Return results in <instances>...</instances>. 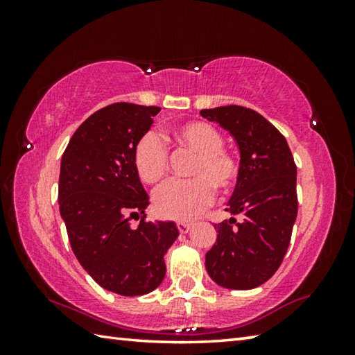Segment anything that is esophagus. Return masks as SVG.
Here are the masks:
<instances>
[{
	"mask_svg": "<svg viewBox=\"0 0 355 355\" xmlns=\"http://www.w3.org/2000/svg\"><path fill=\"white\" fill-rule=\"evenodd\" d=\"M192 224H189V222H177V228L180 233H188L191 230Z\"/></svg>",
	"mask_w": 355,
	"mask_h": 355,
	"instance_id": "esophagus-1",
	"label": "esophagus"
}]
</instances>
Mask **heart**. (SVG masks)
Here are the masks:
<instances>
[{"label": "heart", "instance_id": "heart-1", "mask_svg": "<svg viewBox=\"0 0 355 355\" xmlns=\"http://www.w3.org/2000/svg\"><path fill=\"white\" fill-rule=\"evenodd\" d=\"M177 146L196 153L189 175L192 180H172L155 192L156 213L167 219L189 220L200 214L214 199V185L227 192L236 183L239 166L224 147V136L211 123L192 120L172 131ZM135 167L144 183L155 184L167 173L169 155L158 135H144L135 147Z\"/></svg>", "mask_w": 355, "mask_h": 355}]
</instances>
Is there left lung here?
<instances>
[{
  "label": "left lung",
  "instance_id": "obj_1",
  "mask_svg": "<svg viewBox=\"0 0 355 355\" xmlns=\"http://www.w3.org/2000/svg\"><path fill=\"white\" fill-rule=\"evenodd\" d=\"M200 116L227 130L239 148L236 186L225 208L232 218L214 225L218 239L207 252V272L219 286L252 290L272 277L290 245L296 164L284 135L257 111L230 105Z\"/></svg>",
  "mask_w": 355,
  "mask_h": 355
}]
</instances>
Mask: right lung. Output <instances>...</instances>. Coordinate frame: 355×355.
<instances>
[{"label":"right lung","mask_w":355,"mask_h":355,"mask_svg":"<svg viewBox=\"0 0 355 355\" xmlns=\"http://www.w3.org/2000/svg\"><path fill=\"white\" fill-rule=\"evenodd\" d=\"M158 106L114 103L80 125L61 159L59 211L81 266L105 290L142 296L166 275L164 255L178 236L172 220L146 222L148 196L135 147ZM133 217L141 218L137 227Z\"/></svg>","instance_id":"add662e5"}]
</instances>
